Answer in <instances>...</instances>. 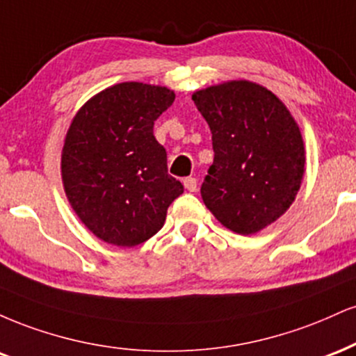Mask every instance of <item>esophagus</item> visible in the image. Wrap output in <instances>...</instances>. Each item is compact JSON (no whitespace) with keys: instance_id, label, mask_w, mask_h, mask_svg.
Wrapping results in <instances>:
<instances>
[{"instance_id":"1","label":"esophagus","mask_w":356,"mask_h":356,"mask_svg":"<svg viewBox=\"0 0 356 356\" xmlns=\"http://www.w3.org/2000/svg\"><path fill=\"white\" fill-rule=\"evenodd\" d=\"M183 185H185L188 191H196V188H198V181H196V178L193 177H188L183 179Z\"/></svg>"}]
</instances>
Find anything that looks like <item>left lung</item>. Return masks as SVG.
<instances>
[{
    "label": "left lung",
    "instance_id": "1",
    "mask_svg": "<svg viewBox=\"0 0 356 356\" xmlns=\"http://www.w3.org/2000/svg\"><path fill=\"white\" fill-rule=\"evenodd\" d=\"M191 98L211 129L215 152L203 202L232 232L258 233L291 207L302 185L298 124L282 99L246 79L208 86Z\"/></svg>",
    "mask_w": 356,
    "mask_h": 356
}]
</instances>
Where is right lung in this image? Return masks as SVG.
<instances>
[{"instance_id":"obj_1","label":"right lung","mask_w":356,"mask_h":356,"mask_svg":"<svg viewBox=\"0 0 356 356\" xmlns=\"http://www.w3.org/2000/svg\"><path fill=\"white\" fill-rule=\"evenodd\" d=\"M173 102L166 86L118 83L88 99L71 121L61 153L63 186L99 240L124 248L145 243L183 193L153 135L154 121Z\"/></svg>"}]
</instances>
